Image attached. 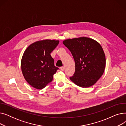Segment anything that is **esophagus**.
Here are the masks:
<instances>
[{
  "label": "esophagus",
  "mask_w": 126,
  "mask_h": 126,
  "mask_svg": "<svg viewBox=\"0 0 126 126\" xmlns=\"http://www.w3.org/2000/svg\"><path fill=\"white\" fill-rule=\"evenodd\" d=\"M64 66H62V67H60V69L62 70V71H63L64 70Z\"/></svg>",
  "instance_id": "obj_1"
}]
</instances>
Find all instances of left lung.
I'll return each instance as SVG.
<instances>
[{
  "label": "left lung",
  "instance_id": "8db88e82",
  "mask_svg": "<svg viewBox=\"0 0 126 126\" xmlns=\"http://www.w3.org/2000/svg\"><path fill=\"white\" fill-rule=\"evenodd\" d=\"M63 43L70 51L75 62V72L70 80L83 88L94 85L105 68L106 58L101 45L85 37L65 40Z\"/></svg>",
  "mask_w": 126,
  "mask_h": 126
}]
</instances>
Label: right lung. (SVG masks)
<instances>
[{
    "label": "right lung",
    "mask_w": 126,
    "mask_h": 126,
    "mask_svg": "<svg viewBox=\"0 0 126 126\" xmlns=\"http://www.w3.org/2000/svg\"><path fill=\"white\" fill-rule=\"evenodd\" d=\"M59 43L56 40H43L32 43L25 50L21 70L25 80L32 87L42 89L52 81L59 68L54 65L50 54Z\"/></svg>",
    "instance_id": "right-lung-1"
}]
</instances>
